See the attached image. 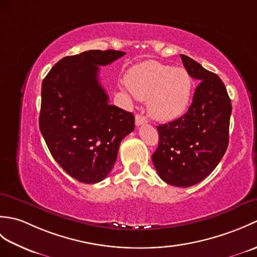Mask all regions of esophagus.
<instances>
[{
	"label": "esophagus",
	"mask_w": 257,
	"mask_h": 257,
	"mask_svg": "<svg viewBox=\"0 0 257 257\" xmlns=\"http://www.w3.org/2000/svg\"><path fill=\"white\" fill-rule=\"evenodd\" d=\"M136 125H141V124H144V123H147L148 122V120H147V118L145 117V116H143V114H136Z\"/></svg>",
	"instance_id": "obj_1"
}]
</instances>
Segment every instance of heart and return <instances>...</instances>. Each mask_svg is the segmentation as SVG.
Listing matches in <instances>:
<instances>
[{
    "mask_svg": "<svg viewBox=\"0 0 257 257\" xmlns=\"http://www.w3.org/2000/svg\"><path fill=\"white\" fill-rule=\"evenodd\" d=\"M124 80L136 98L148 100L149 113L159 121H172L188 108L192 80L183 68L145 62L130 68Z\"/></svg>",
    "mask_w": 257,
    "mask_h": 257,
    "instance_id": "obj_1",
    "label": "heart"
}]
</instances>
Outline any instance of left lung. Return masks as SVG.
Wrapping results in <instances>:
<instances>
[{
	"label": "left lung",
	"mask_w": 257,
	"mask_h": 257,
	"mask_svg": "<svg viewBox=\"0 0 257 257\" xmlns=\"http://www.w3.org/2000/svg\"><path fill=\"white\" fill-rule=\"evenodd\" d=\"M181 59L199 85L182 117L157 125L159 145L152 162L163 181L187 188L205 179L224 156L232 105L219 76L188 56Z\"/></svg>",
	"instance_id": "1"
}]
</instances>
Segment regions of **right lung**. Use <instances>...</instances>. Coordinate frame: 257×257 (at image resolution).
<instances>
[{
	"label": "right lung",
	"instance_id": "add662e5",
	"mask_svg": "<svg viewBox=\"0 0 257 257\" xmlns=\"http://www.w3.org/2000/svg\"><path fill=\"white\" fill-rule=\"evenodd\" d=\"M120 51H87L66 56L42 84L40 129L54 159L70 177L97 183L112 170L121 140L135 117L109 105L99 66L122 57Z\"/></svg>",
	"mask_w": 257,
	"mask_h": 257
}]
</instances>
